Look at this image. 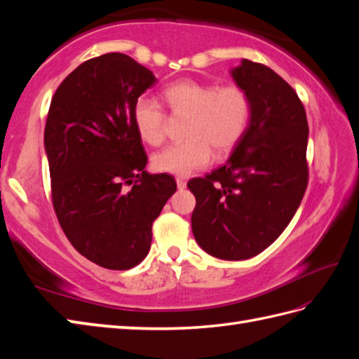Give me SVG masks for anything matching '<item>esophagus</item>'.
<instances>
[{"instance_id": "34e87169", "label": "esophagus", "mask_w": 359, "mask_h": 359, "mask_svg": "<svg viewBox=\"0 0 359 359\" xmlns=\"http://www.w3.org/2000/svg\"><path fill=\"white\" fill-rule=\"evenodd\" d=\"M175 184H177L179 189H184L187 187V180L184 177H177L175 179Z\"/></svg>"}]
</instances>
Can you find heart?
<instances>
[{"label": "heart", "instance_id": "1", "mask_svg": "<svg viewBox=\"0 0 359 359\" xmlns=\"http://www.w3.org/2000/svg\"><path fill=\"white\" fill-rule=\"evenodd\" d=\"M174 114L188 116L185 142L174 143L152 157L157 171L189 175L208 166L212 149L217 156L230 152L239 143L250 121V97L238 85L219 86L215 83L184 79L171 83L162 93ZM133 121L140 139L157 147L165 139L166 116L154 98H137Z\"/></svg>", "mask_w": 359, "mask_h": 359}]
</instances>
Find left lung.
<instances>
[{
	"instance_id": "8db88e82",
	"label": "left lung",
	"mask_w": 359,
	"mask_h": 359,
	"mask_svg": "<svg viewBox=\"0 0 359 359\" xmlns=\"http://www.w3.org/2000/svg\"><path fill=\"white\" fill-rule=\"evenodd\" d=\"M250 97V121L224 166L188 182L194 239L208 255L242 261L285 230L309 184L306 109L270 67L242 60L231 69Z\"/></svg>"
}]
</instances>
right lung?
<instances>
[{"label":"right lung","instance_id":"add662e5","mask_svg":"<svg viewBox=\"0 0 359 359\" xmlns=\"http://www.w3.org/2000/svg\"><path fill=\"white\" fill-rule=\"evenodd\" d=\"M157 79L125 53L81 63L53 94L44 128L52 203L80 255L109 270L147 257L152 222L177 185L148 174L133 108Z\"/></svg>","mask_w":359,"mask_h":359}]
</instances>
